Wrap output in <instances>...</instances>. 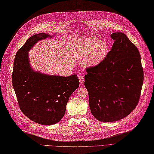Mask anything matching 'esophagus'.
<instances>
[{"instance_id": "esophagus-1", "label": "esophagus", "mask_w": 154, "mask_h": 154, "mask_svg": "<svg viewBox=\"0 0 154 154\" xmlns=\"http://www.w3.org/2000/svg\"><path fill=\"white\" fill-rule=\"evenodd\" d=\"M79 82L81 84H84V77L83 75H80L79 77Z\"/></svg>"}]
</instances>
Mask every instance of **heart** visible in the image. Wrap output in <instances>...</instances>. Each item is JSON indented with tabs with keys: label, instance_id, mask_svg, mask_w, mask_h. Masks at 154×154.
Wrapping results in <instances>:
<instances>
[{
	"label": "heart",
	"instance_id": "obj_1",
	"mask_svg": "<svg viewBox=\"0 0 154 154\" xmlns=\"http://www.w3.org/2000/svg\"><path fill=\"white\" fill-rule=\"evenodd\" d=\"M109 51V44L95 37L82 40L77 46V55L81 58H88L87 63L89 66L99 65L106 58Z\"/></svg>",
	"mask_w": 154,
	"mask_h": 154
}]
</instances>
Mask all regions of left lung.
Wrapping results in <instances>:
<instances>
[{
	"label": "left lung",
	"instance_id": "1",
	"mask_svg": "<svg viewBox=\"0 0 154 154\" xmlns=\"http://www.w3.org/2000/svg\"><path fill=\"white\" fill-rule=\"evenodd\" d=\"M111 37L115 41L111 51L99 65L87 68L84 77L91 112L105 122L119 121L132 112L143 82L138 48L122 32Z\"/></svg>",
	"mask_w": 154,
	"mask_h": 154
}]
</instances>
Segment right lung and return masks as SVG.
Masks as SVG:
<instances>
[{"label": "right lung", "mask_w": 154, "mask_h": 154, "mask_svg": "<svg viewBox=\"0 0 154 154\" xmlns=\"http://www.w3.org/2000/svg\"><path fill=\"white\" fill-rule=\"evenodd\" d=\"M54 35L39 33L28 38L15 56L13 88L22 112L42 125H52L64 116L70 96L79 86L77 75L68 77L37 72L30 66L28 52L38 41Z\"/></svg>", "instance_id": "add662e5"}]
</instances>
